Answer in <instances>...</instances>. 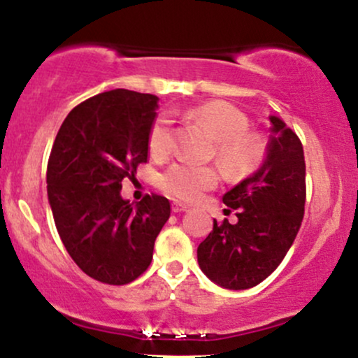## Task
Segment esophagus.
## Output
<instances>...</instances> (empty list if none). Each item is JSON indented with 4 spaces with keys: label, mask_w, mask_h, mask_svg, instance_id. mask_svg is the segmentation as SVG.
<instances>
[{
    "label": "esophagus",
    "mask_w": 358,
    "mask_h": 358,
    "mask_svg": "<svg viewBox=\"0 0 358 358\" xmlns=\"http://www.w3.org/2000/svg\"><path fill=\"white\" fill-rule=\"evenodd\" d=\"M171 210H173L175 213H178V212H187L188 207H187V205H185V203L173 202V203H171Z\"/></svg>",
    "instance_id": "1"
}]
</instances>
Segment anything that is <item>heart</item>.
<instances>
[{
	"label": "heart",
	"mask_w": 358,
	"mask_h": 358,
	"mask_svg": "<svg viewBox=\"0 0 358 358\" xmlns=\"http://www.w3.org/2000/svg\"><path fill=\"white\" fill-rule=\"evenodd\" d=\"M193 121L210 131L215 139V155L224 170L231 176H244L256 171L268 156V138L259 131L249 129V117L236 106L225 101H208L188 110ZM173 121L170 114L155 117L148 133V148L156 158L170 153L173 143ZM219 183V171L213 166L193 163H173L159 175L158 185L166 195L182 202H195L205 192Z\"/></svg>",
	"instance_id": "b5f03b06"
}]
</instances>
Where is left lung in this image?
I'll return each mask as SVG.
<instances>
[{"label": "left lung", "instance_id": "8db88e82", "mask_svg": "<svg viewBox=\"0 0 358 358\" xmlns=\"http://www.w3.org/2000/svg\"><path fill=\"white\" fill-rule=\"evenodd\" d=\"M264 163L222 196L237 222L219 224L196 249L205 276L227 289L257 286L281 264L305 215L306 165L303 145L282 119L269 116Z\"/></svg>", "mask_w": 358, "mask_h": 358}]
</instances>
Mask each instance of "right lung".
<instances>
[{"mask_svg":"<svg viewBox=\"0 0 358 358\" xmlns=\"http://www.w3.org/2000/svg\"><path fill=\"white\" fill-rule=\"evenodd\" d=\"M158 97L116 89L76 106L62 122L47 166L53 220L65 249L87 276L122 286L141 276L170 217L162 195L136 205L121 196L148 162Z\"/></svg>","mask_w":358,"mask_h":358,"instance_id":"add662e5","label":"right lung"}]
</instances>
